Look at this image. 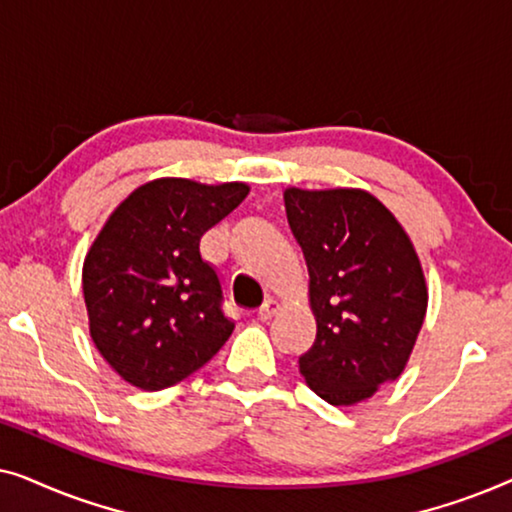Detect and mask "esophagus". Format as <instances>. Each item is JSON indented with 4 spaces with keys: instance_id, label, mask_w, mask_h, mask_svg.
Wrapping results in <instances>:
<instances>
[{
    "instance_id": "esophagus-1",
    "label": "esophagus",
    "mask_w": 512,
    "mask_h": 512,
    "mask_svg": "<svg viewBox=\"0 0 512 512\" xmlns=\"http://www.w3.org/2000/svg\"><path fill=\"white\" fill-rule=\"evenodd\" d=\"M277 312H279V303H277V300L268 298L261 307H258V319H261V321H270L272 317H275Z\"/></svg>"
}]
</instances>
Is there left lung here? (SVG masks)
Returning a JSON list of instances; mask_svg holds the SVG:
<instances>
[{
    "mask_svg": "<svg viewBox=\"0 0 512 512\" xmlns=\"http://www.w3.org/2000/svg\"><path fill=\"white\" fill-rule=\"evenodd\" d=\"M310 270L314 345L300 375L331 405L366 401L403 373L424 324L422 265L396 216L359 188L284 191Z\"/></svg>",
    "mask_w": 512,
    "mask_h": 512,
    "instance_id": "1",
    "label": "left lung"
}]
</instances>
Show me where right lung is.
<instances>
[{"label": "right lung", "mask_w": 512, "mask_h": 512, "mask_svg": "<svg viewBox=\"0 0 512 512\" xmlns=\"http://www.w3.org/2000/svg\"><path fill=\"white\" fill-rule=\"evenodd\" d=\"M247 193L240 181L156 179L132 191L104 223L83 261V298L90 338L132 387H172L233 333L200 237Z\"/></svg>", "instance_id": "1"}]
</instances>
